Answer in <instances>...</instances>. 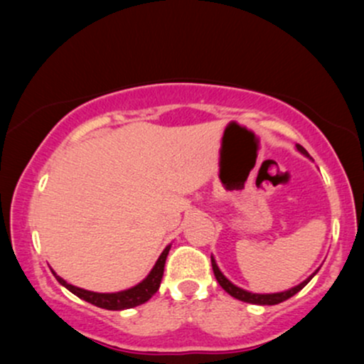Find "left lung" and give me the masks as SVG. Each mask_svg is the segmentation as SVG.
Wrapping results in <instances>:
<instances>
[{
    "mask_svg": "<svg viewBox=\"0 0 364 364\" xmlns=\"http://www.w3.org/2000/svg\"><path fill=\"white\" fill-rule=\"evenodd\" d=\"M296 149H298L299 152L303 154V156L310 157V154H308L306 150H304V149L301 147V145H296ZM210 260H212V270H214V275H215L217 282L220 284V287H223V289H224L225 292H228V294H231L232 298L240 299V301H245V303H252V304H279V303L286 301V299H289L291 296H294L296 292L301 291L303 287L306 286V284L311 281L313 275L318 272V270H316V272H313V274L310 275V277L306 279V281H303L301 284H298V286L291 287V289H287V291L272 292V294H257V292L245 291V289H241V287L235 286V284H232L231 281H229L228 277H225V275H224L223 272H220L219 267H217V263H215V260H214V257H210Z\"/></svg>",
    "mask_w": 364,
    "mask_h": 364,
    "instance_id": "left-lung-1",
    "label": "left lung"
}]
</instances>
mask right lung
Here are the masks:
<instances>
[{
  "instance_id": "add662e5",
  "label": "right lung",
  "mask_w": 364,
  "mask_h": 364,
  "mask_svg": "<svg viewBox=\"0 0 364 364\" xmlns=\"http://www.w3.org/2000/svg\"><path fill=\"white\" fill-rule=\"evenodd\" d=\"M171 250V245L166 246L164 252L161 253V257L157 258L156 265L154 269L150 270V274L144 281L136 284V286L129 287V289L119 291V292H94V291H87V289H80V287L72 286L61 279L60 275L54 274V277L58 279V282L61 286H65L70 292H73L75 296L83 299V301L94 304V306L104 308V310H128V308H135L139 304H144L145 301H149L154 294L159 291V286H161L162 275H164V265H166V258H168V253Z\"/></svg>"
}]
</instances>
